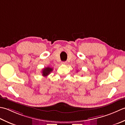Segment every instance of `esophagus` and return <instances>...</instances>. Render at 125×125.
Wrapping results in <instances>:
<instances>
[{"mask_svg":"<svg viewBox=\"0 0 125 125\" xmlns=\"http://www.w3.org/2000/svg\"><path fill=\"white\" fill-rule=\"evenodd\" d=\"M62 65H66L67 63V62H62Z\"/></svg>","mask_w":125,"mask_h":125,"instance_id":"34e87169","label":"esophagus"}]
</instances>
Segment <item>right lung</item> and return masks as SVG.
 Segmentation results:
<instances>
[{"mask_svg":"<svg viewBox=\"0 0 125 125\" xmlns=\"http://www.w3.org/2000/svg\"><path fill=\"white\" fill-rule=\"evenodd\" d=\"M52 71L53 68L49 67V66L47 67H45L42 70V76H44V77H47V76H48L52 72Z\"/></svg>","mask_w":125,"mask_h":125,"instance_id":"obj_1","label":"right lung"}]
</instances>
